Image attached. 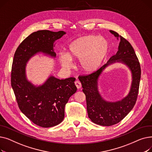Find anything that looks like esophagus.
<instances>
[{
  "instance_id": "obj_1",
  "label": "esophagus",
  "mask_w": 152,
  "mask_h": 152,
  "mask_svg": "<svg viewBox=\"0 0 152 152\" xmlns=\"http://www.w3.org/2000/svg\"><path fill=\"white\" fill-rule=\"evenodd\" d=\"M75 85H76V87H77V89L81 88L82 85H81V83H80V81H79L78 80H77V81H76L75 82Z\"/></svg>"
}]
</instances>
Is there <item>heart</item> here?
I'll use <instances>...</instances> for the list:
<instances>
[{
	"label": "heart",
	"instance_id": "obj_1",
	"mask_svg": "<svg viewBox=\"0 0 152 152\" xmlns=\"http://www.w3.org/2000/svg\"><path fill=\"white\" fill-rule=\"evenodd\" d=\"M109 49V43L105 38L94 35L82 36L69 44L66 54L60 55L59 60L61 66L68 69L73 67L71 60H79L80 69L86 73H91L100 67Z\"/></svg>",
	"mask_w": 152,
	"mask_h": 152
}]
</instances>
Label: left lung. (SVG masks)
Returning a JSON list of instances; mask_svg holds the SVG:
<instances>
[{
	"instance_id": "8db88e82",
	"label": "left lung",
	"mask_w": 152,
	"mask_h": 152,
	"mask_svg": "<svg viewBox=\"0 0 152 152\" xmlns=\"http://www.w3.org/2000/svg\"><path fill=\"white\" fill-rule=\"evenodd\" d=\"M110 32L118 39V37L120 38L117 53L98 70L88 75L78 77L82 84L83 91L86 95L89 118L93 123L105 126H112L120 122L133 108L137 98L141 75L140 63L131 44L125 38L119 36L116 32L112 30ZM115 62H121L129 67L133 81L130 91L126 98L121 101L110 102L101 97L98 90V79L103 69Z\"/></svg>"
}]
</instances>
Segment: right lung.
Segmentation results:
<instances>
[{
  "instance_id": "add662e5",
  "label": "right lung",
  "mask_w": 152,
  "mask_h": 152,
  "mask_svg": "<svg viewBox=\"0 0 152 152\" xmlns=\"http://www.w3.org/2000/svg\"><path fill=\"white\" fill-rule=\"evenodd\" d=\"M66 33L40 30L31 34L16 50L11 73V85L20 110L35 124L42 127L58 125L65 117V107L77 90L75 77L59 79L50 76L41 86H35L26 76L28 61L38 52L55 57L53 43Z\"/></svg>"
}]
</instances>
